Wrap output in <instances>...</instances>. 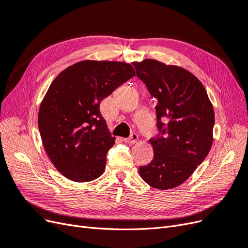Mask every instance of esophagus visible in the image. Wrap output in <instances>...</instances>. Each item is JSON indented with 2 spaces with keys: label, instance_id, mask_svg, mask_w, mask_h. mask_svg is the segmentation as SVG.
<instances>
[{
  "label": "esophagus",
  "instance_id": "1",
  "mask_svg": "<svg viewBox=\"0 0 248 248\" xmlns=\"http://www.w3.org/2000/svg\"><path fill=\"white\" fill-rule=\"evenodd\" d=\"M138 140H139V136L137 133H132L128 139H123V140L127 142V144H134V142L138 141Z\"/></svg>",
  "mask_w": 248,
  "mask_h": 248
}]
</instances>
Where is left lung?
Returning a JSON list of instances; mask_svg holds the SVG:
<instances>
[{"label":"left lung","instance_id":"left-lung-1","mask_svg":"<svg viewBox=\"0 0 248 248\" xmlns=\"http://www.w3.org/2000/svg\"><path fill=\"white\" fill-rule=\"evenodd\" d=\"M138 78L157 99L154 158L140 167L141 179L166 190L188 179L212 147L214 110L202 82L181 67L152 59L133 62Z\"/></svg>","mask_w":248,"mask_h":248}]
</instances>
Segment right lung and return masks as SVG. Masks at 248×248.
Here are the masks:
<instances>
[{"label":"right lung","mask_w":248,"mask_h":248,"mask_svg":"<svg viewBox=\"0 0 248 248\" xmlns=\"http://www.w3.org/2000/svg\"><path fill=\"white\" fill-rule=\"evenodd\" d=\"M136 76L132 66L81 61L63 70L41 102L38 127L52 164L74 182L100 177L115 138L100 114L101 101Z\"/></svg>","instance_id":"obj_1"}]
</instances>
